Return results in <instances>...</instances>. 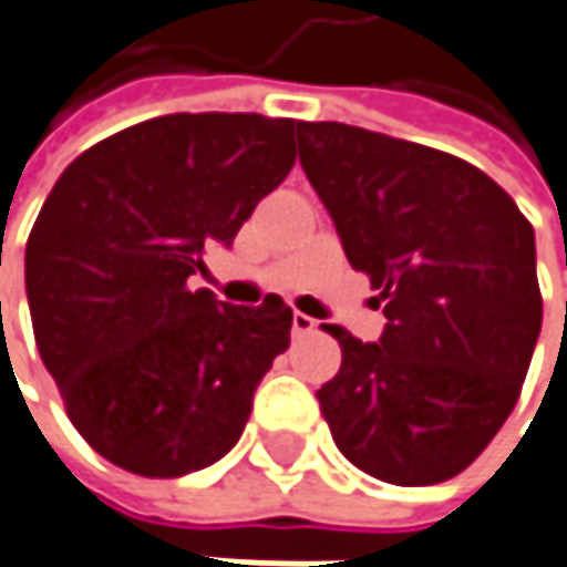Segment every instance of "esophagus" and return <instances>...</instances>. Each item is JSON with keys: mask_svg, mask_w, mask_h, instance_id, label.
Masks as SVG:
<instances>
[{"mask_svg": "<svg viewBox=\"0 0 567 567\" xmlns=\"http://www.w3.org/2000/svg\"><path fill=\"white\" fill-rule=\"evenodd\" d=\"M315 330H317L315 317L301 315V311H295V315H291V333H295V337H308V333H315Z\"/></svg>", "mask_w": 567, "mask_h": 567, "instance_id": "esophagus-1", "label": "esophagus"}]
</instances>
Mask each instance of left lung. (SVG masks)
<instances>
[{
    "label": "left lung",
    "instance_id": "obj_1",
    "mask_svg": "<svg viewBox=\"0 0 567 567\" xmlns=\"http://www.w3.org/2000/svg\"><path fill=\"white\" fill-rule=\"evenodd\" d=\"M298 147L388 317L379 343L327 323L343 362L320 414L365 475L450 482L511 416L539 340L533 224L452 153L340 121H298Z\"/></svg>",
    "mask_w": 567,
    "mask_h": 567
}]
</instances>
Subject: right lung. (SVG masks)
<instances>
[{"label":"right lung","mask_w":567,"mask_h":567,"mask_svg":"<svg viewBox=\"0 0 567 567\" xmlns=\"http://www.w3.org/2000/svg\"><path fill=\"white\" fill-rule=\"evenodd\" d=\"M295 117L163 115L80 153L24 250L34 343L70 423L112 465L179 478L237 446L291 343V308L192 291L295 166Z\"/></svg>","instance_id":"1"}]
</instances>
